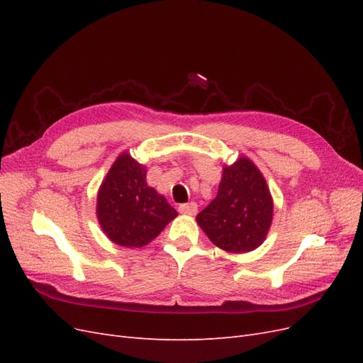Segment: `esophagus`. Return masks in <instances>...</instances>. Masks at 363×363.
<instances>
[{
  "instance_id": "34e87169",
  "label": "esophagus",
  "mask_w": 363,
  "mask_h": 363,
  "mask_svg": "<svg viewBox=\"0 0 363 363\" xmlns=\"http://www.w3.org/2000/svg\"><path fill=\"white\" fill-rule=\"evenodd\" d=\"M196 208H199V206H196V203L191 201V203L180 204V206H179V212L183 213V215H195V213H196Z\"/></svg>"
}]
</instances>
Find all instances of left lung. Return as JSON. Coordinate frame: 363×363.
Segmentation results:
<instances>
[{"mask_svg": "<svg viewBox=\"0 0 363 363\" xmlns=\"http://www.w3.org/2000/svg\"><path fill=\"white\" fill-rule=\"evenodd\" d=\"M272 211L265 177L242 156L224 167L216 199L196 215V223L216 247L228 252H248L265 240Z\"/></svg>", "mask_w": 363, "mask_h": 363, "instance_id": "left-lung-1", "label": "left lung"}]
</instances>
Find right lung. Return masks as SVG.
<instances>
[{"label":"right lung","instance_id":"right-lung-1","mask_svg":"<svg viewBox=\"0 0 363 363\" xmlns=\"http://www.w3.org/2000/svg\"><path fill=\"white\" fill-rule=\"evenodd\" d=\"M177 216L155 188L147 184V168L128 152L119 155L96 196V218L112 242L140 248L160 235Z\"/></svg>","mask_w":363,"mask_h":363}]
</instances>
